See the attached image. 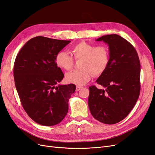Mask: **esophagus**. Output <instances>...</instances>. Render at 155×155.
<instances>
[{"label": "esophagus", "instance_id": "obj_1", "mask_svg": "<svg viewBox=\"0 0 155 155\" xmlns=\"http://www.w3.org/2000/svg\"><path fill=\"white\" fill-rule=\"evenodd\" d=\"M81 88H82V87H80V86H76V91H80Z\"/></svg>", "mask_w": 155, "mask_h": 155}]
</instances>
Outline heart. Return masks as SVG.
<instances>
[{"mask_svg": "<svg viewBox=\"0 0 155 155\" xmlns=\"http://www.w3.org/2000/svg\"><path fill=\"white\" fill-rule=\"evenodd\" d=\"M70 52L75 60H81V69L67 73L65 78L68 83L78 86L84 85L88 82L92 74L97 76L104 73L109 63V50L105 45L95 46L82 41L73 46ZM55 62L59 68L66 70L71 69L74 64L73 58L64 51H60L56 54Z\"/></svg>", "mask_w": 155, "mask_h": 155, "instance_id": "obj_1", "label": "heart"}]
</instances>
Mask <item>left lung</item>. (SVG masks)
I'll use <instances>...</instances> for the list:
<instances>
[{"label":"left lung","mask_w":155,"mask_h":155,"mask_svg":"<svg viewBox=\"0 0 155 155\" xmlns=\"http://www.w3.org/2000/svg\"><path fill=\"white\" fill-rule=\"evenodd\" d=\"M101 41L109 45L110 59L96 82L105 88L89 87L88 103L94 118L111 125L124 120L138 99L140 63L134 46L121 36L106 35L96 39Z\"/></svg>","instance_id":"1"}]
</instances>
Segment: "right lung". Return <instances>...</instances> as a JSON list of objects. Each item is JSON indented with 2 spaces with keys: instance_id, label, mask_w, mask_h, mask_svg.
Here are the masks:
<instances>
[{
  "instance_id": "obj_1",
  "label": "right lung",
  "mask_w": 155,
  "mask_h": 155,
  "mask_svg": "<svg viewBox=\"0 0 155 155\" xmlns=\"http://www.w3.org/2000/svg\"><path fill=\"white\" fill-rule=\"evenodd\" d=\"M70 43L37 36L28 41L16 57L13 76L21 104L30 118L40 125H57L68 112L76 85H58L64 74L55 57Z\"/></svg>"
}]
</instances>
